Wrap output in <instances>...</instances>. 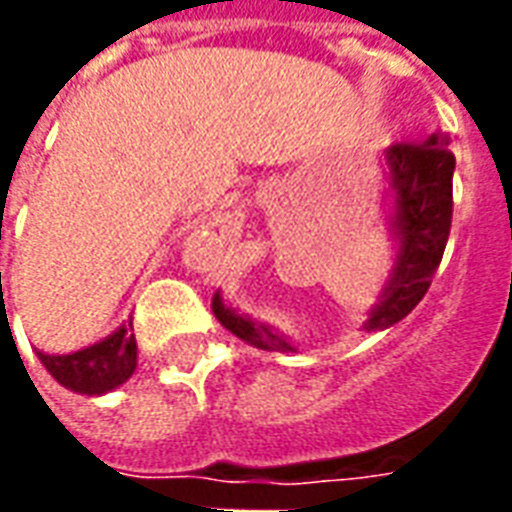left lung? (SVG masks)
<instances>
[{
    "instance_id": "obj_1",
    "label": "left lung",
    "mask_w": 512,
    "mask_h": 512,
    "mask_svg": "<svg viewBox=\"0 0 512 512\" xmlns=\"http://www.w3.org/2000/svg\"><path fill=\"white\" fill-rule=\"evenodd\" d=\"M386 167L395 200L389 224L397 238V257L378 304L370 310L367 332L403 321L422 301L441 263L452 224L455 156L447 147V136L433 134L425 142H395L386 147ZM213 315L224 329L249 345L263 351H296L279 332L224 307L219 293L213 296Z\"/></svg>"
}]
</instances>
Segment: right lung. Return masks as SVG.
<instances>
[{"mask_svg":"<svg viewBox=\"0 0 512 512\" xmlns=\"http://www.w3.org/2000/svg\"><path fill=\"white\" fill-rule=\"evenodd\" d=\"M134 326H120L101 343L82 348L76 354H43L40 362L65 389L79 395H104L115 386L126 384L136 370V337Z\"/></svg>","mask_w":512,"mask_h":512,"instance_id":"1","label":"right lung"}]
</instances>
